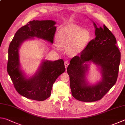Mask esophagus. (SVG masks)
Listing matches in <instances>:
<instances>
[{"label":"esophagus","instance_id":"34e87169","mask_svg":"<svg viewBox=\"0 0 125 125\" xmlns=\"http://www.w3.org/2000/svg\"><path fill=\"white\" fill-rule=\"evenodd\" d=\"M64 64H65V68H66V69L67 66H68V65L69 64V62L67 61H65Z\"/></svg>","mask_w":125,"mask_h":125}]
</instances>
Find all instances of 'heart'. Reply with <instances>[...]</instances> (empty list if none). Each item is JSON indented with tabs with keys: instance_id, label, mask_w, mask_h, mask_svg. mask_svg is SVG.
<instances>
[{
	"instance_id": "1",
	"label": "heart",
	"mask_w": 125,
	"mask_h": 125,
	"mask_svg": "<svg viewBox=\"0 0 125 125\" xmlns=\"http://www.w3.org/2000/svg\"><path fill=\"white\" fill-rule=\"evenodd\" d=\"M91 39V34L88 30L73 23H69L62 27L58 32V41L55 42L57 49L66 46V50L70 55L80 54L87 47Z\"/></svg>"
}]
</instances>
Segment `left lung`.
<instances>
[{"label": "left lung", "mask_w": 125, "mask_h": 125, "mask_svg": "<svg viewBox=\"0 0 125 125\" xmlns=\"http://www.w3.org/2000/svg\"><path fill=\"white\" fill-rule=\"evenodd\" d=\"M95 27L94 39L89 42L85 49L70 62L67 72L70 76L72 95L78 100L92 102L101 99L117 81L121 53L116 44V39L104 25ZM93 63L98 66L102 78L99 82L90 85L86 75L89 65Z\"/></svg>", "instance_id": "obj_1"}]
</instances>
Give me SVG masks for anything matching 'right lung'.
Instances as JSON below:
<instances>
[{
	"instance_id": "obj_1",
	"label": "right lung",
	"mask_w": 125,
	"mask_h": 125,
	"mask_svg": "<svg viewBox=\"0 0 125 125\" xmlns=\"http://www.w3.org/2000/svg\"><path fill=\"white\" fill-rule=\"evenodd\" d=\"M55 24L54 21L49 20L30 21L17 30L9 45L7 71L16 91L28 99L43 101L49 98L53 83L64 73L65 67L62 59L43 60L36 73L26 77L21 69L19 49L24 42L34 37L53 43Z\"/></svg>"
}]
</instances>
